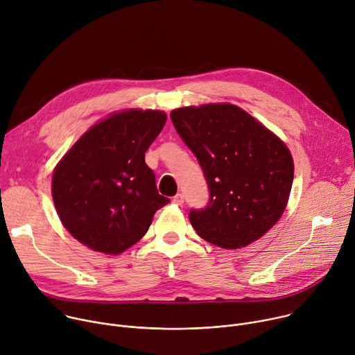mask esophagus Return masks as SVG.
I'll list each match as a JSON object with an SVG mask.
<instances>
[{
    "instance_id": "obj_1",
    "label": "esophagus",
    "mask_w": 355,
    "mask_h": 355,
    "mask_svg": "<svg viewBox=\"0 0 355 355\" xmlns=\"http://www.w3.org/2000/svg\"><path fill=\"white\" fill-rule=\"evenodd\" d=\"M173 202L177 205H182L184 204V195L182 193H177L174 198H173Z\"/></svg>"
}]
</instances>
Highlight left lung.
<instances>
[{
    "label": "left lung",
    "instance_id": "8db88e82",
    "mask_svg": "<svg viewBox=\"0 0 355 355\" xmlns=\"http://www.w3.org/2000/svg\"><path fill=\"white\" fill-rule=\"evenodd\" d=\"M170 118L209 188V204L189 211L198 236L223 248L264 236L284 214L292 188L285 143L232 104L178 108Z\"/></svg>",
    "mask_w": 355,
    "mask_h": 355
}]
</instances>
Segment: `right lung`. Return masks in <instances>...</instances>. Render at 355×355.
I'll return each mask as SVG.
<instances>
[{
  "label": "right lung",
  "mask_w": 355,
  "mask_h": 355,
  "mask_svg": "<svg viewBox=\"0 0 355 355\" xmlns=\"http://www.w3.org/2000/svg\"><path fill=\"white\" fill-rule=\"evenodd\" d=\"M163 111L129 110L87 130L55 168L52 195L63 226L87 247L119 254L148 230L160 195L144 153L159 136Z\"/></svg>",
  "instance_id": "1"
}]
</instances>
